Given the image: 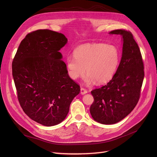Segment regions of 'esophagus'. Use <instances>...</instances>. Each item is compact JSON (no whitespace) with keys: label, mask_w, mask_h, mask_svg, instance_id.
Listing matches in <instances>:
<instances>
[{"label":"esophagus","mask_w":157,"mask_h":157,"mask_svg":"<svg viewBox=\"0 0 157 157\" xmlns=\"http://www.w3.org/2000/svg\"><path fill=\"white\" fill-rule=\"evenodd\" d=\"M87 90L86 89H85L84 88H81V91H80V93L81 95H84V94H86L87 93Z\"/></svg>","instance_id":"1"}]
</instances>
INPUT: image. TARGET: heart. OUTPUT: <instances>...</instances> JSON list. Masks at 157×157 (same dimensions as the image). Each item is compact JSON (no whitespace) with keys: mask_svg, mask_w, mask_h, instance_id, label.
I'll return each mask as SVG.
<instances>
[{"mask_svg":"<svg viewBox=\"0 0 157 157\" xmlns=\"http://www.w3.org/2000/svg\"><path fill=\"white\" fill-rule=\"evenodd\" d=\"M120 55L113 45L103 43L82 44L74 51V57L66 59V67L70 78L76 80L85 72V81L90 85L108 83L113 77L119 63Z\"/></svg>","mask_w":157,"mask_h":157,"instance_id":"obj_1","label":"heart"}]
</instances>
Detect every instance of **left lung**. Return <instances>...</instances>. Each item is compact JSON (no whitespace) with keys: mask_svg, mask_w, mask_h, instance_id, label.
Returning <instances> with one entry per match:
<instances>
[{"mask_svg":"<svg viewBox=\"0 0 157 157\" xmlns=\"http://www.w3.org/2000/svg\"><path fill=\"white\" fill-rule=\"evenodd\" d=\"M109 34L121 36V61L109 83L91 92L94 101L90 109L94 120L105 125L119 122L134 109L144 76L141 53L132 33L119 29Z\"/></svg>","mask_w":157,"mask_h":157,"instance_id":"8db88e82","label":"left lung"}]
</instances>
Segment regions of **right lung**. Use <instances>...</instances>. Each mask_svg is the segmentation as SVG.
I'll return each mask as SVG.
<instances>
[{
	"mask_svg": "<svg viewBox=\"0 0 157 157\" xmlns=\"http://www.w3.org/2000/svg\"><path fill=\"white\" fill-rule=\"evenodd\" d=\"M67 43L61 33L34 31L21 40L13 61V77L21 108L30 118L44 126L60 123L80 92L59 52Z\"/></svg>",
	"mask_w": 157,
	"mask_h": 157,
	"instance_id": "1",
	"label": "right lung"
}]
</instances>
